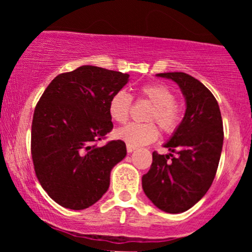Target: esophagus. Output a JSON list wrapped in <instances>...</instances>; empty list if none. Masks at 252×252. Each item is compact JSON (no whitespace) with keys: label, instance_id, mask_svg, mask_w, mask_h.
<instances>
[{"label":"esophagus","instance_id":"obj_1","mask_svg":"<svg viewBox=\"0 0 252 252\" xmlns=\"http://www.w3.org/2000/svg\"><path fill=\"white\" fill-rule=\"evenodd\" d=\"M135 149H136V147H132V146H130V144H126V152L128 153H132Z\"/></svg>","mask_w":252,"mask_h":252}]
</instances>
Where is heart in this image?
Wrapping results in <instances>:
<instances>
[{
    "instance_id": "obj_1",
    "label": "heart",
    "mask_w": 252,
    "mask_h": 252,
    "mask_svg": "<svg viewBox=\"0 0 252 252\" xmlns=\"http://www.w3.org/2000/svg\"><path fill=\"white\" fill-rule=\"evenodd\" d=\"M141 94L153 104L148 121H155L161 130L166 134L174 132L180 126L182 110L176 104L175 94L172 90L162 84H147L140 90ZM132 98L126 91L120 90L112 94L109 102V115L115 122L124 123L128 120L131 109ZM115 136L132 147H140L152 143L158 137V129L154 123H129L123 128L117 129Z\"/></svg>"
}]
</instances>
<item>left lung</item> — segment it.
Instances as JSON below:
<instances>
[{
	"instance_id": "obj_1",
	"label": "left lung",
	"mask_w": 252,
	"mask_h": 252,
	"mask_svg": "<svg viewBox=\"0 0 252 252\" xmlns=\"http://www.w3.org/2000/svg\"><path fill=\"white\" fill-rule=\"evenodd\" d=\"M156 76L178 84L186 100V111L180 126L163 144L169 154L153 153L142 187L158 209L181 213L206 194L215 179L224 141L221 115L212 92L194 77L184 72ZM172 152L178 155L174 158Z\"/></svg>"
}]
</instances>
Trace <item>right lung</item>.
Returning a JSON list of instances; mask_svg holds the SVG:
<instances>
[{"instance_id": "add662e5", "label": "right lung", "mask_w": 252, "mask_h": 252, "mask_svg": "<svg viewBox=\"0 0 252 252\" xmlns=\"http://www.w3.org/2000/svg\"><path fill=\"white\" fill-rule=\"evenodd\" d=\"M128 82V73L84 65L57 76L37 102L32 158L40 185L60 206L88 209L108 190L126 143L97 142L114 128L110 98Z\"/></svg>"}]
</instances>
